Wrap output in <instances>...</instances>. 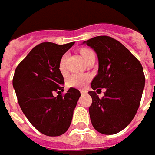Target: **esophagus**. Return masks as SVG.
Segmentation results:
<instances>
[{
  "label": "esophagus",
  "instance_id": "obj_1",
  "mask_svg": "<svg viewBox=\"0 0 155 155\" xmlns=\"http://www.w3.org/2000/svg\"><path fill=\"white\" fill-rule=\"evenodd\" d=\"M80 92H81V94H86V93H87V92H86V90H83V89H81V90H80Z\"/></svg>",
  "mask_w": 155,
  "mask_h": 155
}]
</instances>
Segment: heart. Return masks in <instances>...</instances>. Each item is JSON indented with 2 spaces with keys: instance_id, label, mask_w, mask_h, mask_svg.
Instances as JSON below:
<instances>
[{
  "instance_id": "1",
  "label": "heart",
  "mask_w": 155,
  "mask_h": 155,
  "mask_svg": "<svg viewBox=\"0 0 155 155\" xmlns=\"http://www.w3.org/2000/svg\"><path fill=\"white\" fill-rule=\"evenodd\" d=\"M80 53L85 61L89 57L91 54H94V52L88 48H81L80 50ZM59 68L62 74L66 73V56H63L61 59ZM89 80H90V76L88 74H71L70 76L67 79V85L69 87H82Z\"/></svg>"
}]
</instances>
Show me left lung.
Instances as JSON below:
<instances>
[{"mask_svg": "<svg viewBox=\"0 0 155 155\" xmlns=\"http://www.w3.org/2000/svg\"><path fill=\"white\" fill-rule=\"evenodd\" d=\"M83 44L95 51L99 61L92 89L106 88L101 99L94 91L88 92L93 100L88 109L92 125L103 134H117L137 113L145 87L143 68L131 52L114 38L96 36Z\"/></svg>", "mask_w": 155, "mask_h": 155, "instance_id": "obj_1", "label": "left lung"}]
</instances>
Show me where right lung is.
<instances>
[{
    "label": "right lung",
    "instance_id": "add662e5",
    "mask_svg": "<svg viewBox=\"0 0 155 155\" xmlns=\"http://www.w3.org/2000/svg\"><path fill=\"white\" fill-rule=\"evenodd\" d=\"M74 44H39L15 71L13 87L21 110L31 124L48 136H59L67 132L81 96L80 91L74 87L61 95L64 79L59 64ZM55 91L57 97L53 96Z\"/></svg>",
    "mask_w": 155,
    "mask_h": 155
}]
</instances>
